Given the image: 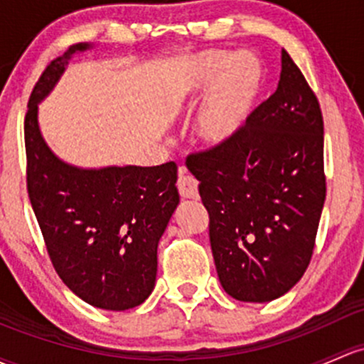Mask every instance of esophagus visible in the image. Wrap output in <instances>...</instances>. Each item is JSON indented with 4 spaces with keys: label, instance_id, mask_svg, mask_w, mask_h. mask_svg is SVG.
I'll return each instance as SVG.
<instances>
[{
    "label": "esophagus",
    "instance_id": "34e87169",
    "mask_svg": "<svg viewBox=\"0 0 364 364\" xmlns=\"http://www.w3.org/2000/svg\"><path fill=\"white\" fill-rule=\"evenodd\" d=\"M178 190L183 198H198V183L188 174L186 167H179L178 171Z\"/></svg>",
    "mask_w": 364,
    "mask_h": 364
}]
</instances>
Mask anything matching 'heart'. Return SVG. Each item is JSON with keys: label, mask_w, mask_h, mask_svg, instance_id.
I'll return each mask as SVG.
<instances>
[{"label": "heart", "mask_w": 364, "mask_h": 364, "mask_svg": "<svg viewBox=\"0 0 364 364\" xmlns=\"http://www.w3.org/2000/svg\"><path fill=\"white\" fill-rule=\"evenodd\" d=\"M263 82L265 70L256 53L205 48L179 60L167 101L172 112L183 113L204 95L193 132L205 148L221 150L246 129Z\"/></svg>", "instance_id": "obj_1"}]
</instances>
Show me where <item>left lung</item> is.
I'll return each mask as SVG.
<instances>
[{
  "label": "left lung",
  "instance_id": "obj_1",
  "mask_svg": "<svg viewBox=\"0 0 364 364\" xmlns=\"http://www.w3.org/2000/svg\"><path fill=\"white\" fill-rule=\"evenodd\" d=\"M281 63L277 90L237 141L186 159L209 213L218 277L239 301H272L300 281L326 198L319 102L286 50Z\"/></svg>",
  "mask_w": 364,
  "mask_h": 364
}]
</instances>
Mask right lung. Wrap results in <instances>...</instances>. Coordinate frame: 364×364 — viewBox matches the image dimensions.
Returning <instances> with one entry per match:
<instances>
[{
  "mask_svg": "<svg viewBox=\"0 0 364 364\" xmlns=\"http://www.w3.org/2000/svg\"><path fill=\"white\" fill-rule=\"evenodd\" d=\"M76 43L43 71L24 122L28 190L57 274L76 296L105 311H127L150 296L156 247L179 204L174 162L155 167H78L50 150L41 134L40 102L55 89Z\"/></svg>",
  "mask_w": 364,
  "mask_h": 364,
  "instance_id": "1",
  "label": "right lung"
}]
</instances>
